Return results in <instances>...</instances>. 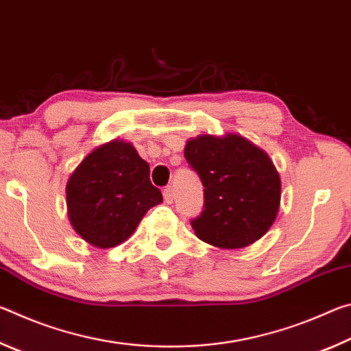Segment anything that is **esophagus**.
Listing matches in <instances>:
<instances>
[{
  "label": "esophagus",
  "instance_id": "34e87169",
  "mask_svg": "<svg viewBox=\"0 0 351 351\" xmlns=\"http://www.w3.org/2000/svg\"><path fill=\"white\" fill-rule=\"evenodd\" d=\"M162 195H164V199L165 203H173V197H175V192H173V187L171 186H167L164 190H162Z\"/></svg>",
  "mask_w": 351,
  "mask_h": 351
}]
</instances>
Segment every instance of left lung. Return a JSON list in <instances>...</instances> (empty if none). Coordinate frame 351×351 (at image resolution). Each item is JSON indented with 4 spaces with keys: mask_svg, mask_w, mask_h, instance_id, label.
I'll return each mask as SVG.
<instances>
[{
    "mask_svg": "<svg viewBox=\"0 0 351 351\" xmlns=\"http://www.w3.org/2000/svg\"><path fill=\"white\" fill-rule=\"evenodd\" d=\"M189 167L204 187V207L190 224L199 240L239 249L261 239L280 204V176L268 154L245 138L209 134L184 148Z\"/></svg>",
    "mask_w": 351,
    "mask_h": 351,
    "instance_id": "8db88e82",
    "label": "left lung"
}]
</instances>
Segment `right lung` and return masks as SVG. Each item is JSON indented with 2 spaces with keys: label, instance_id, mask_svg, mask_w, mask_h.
Returning a JSON list of instances; mask_svg holds the SVG:
<instances>
[{
  "label": "right lung",
  "instance_id": "add662e5",
  "mask_svg": "<svg viewBox=\"0 0 351 351\" xmlns=\"http://www.w3.org/2000/svg\"><path fill=\"white\" fill-rule=\"evenodd\" d=\"M162 193L150 181V167L134 147L111 141L83 159L66 186L69 221L90 245H121Z\"/></svg>",
  "mask_w": 351,
  "mask_h": 351
}]
</instances>
